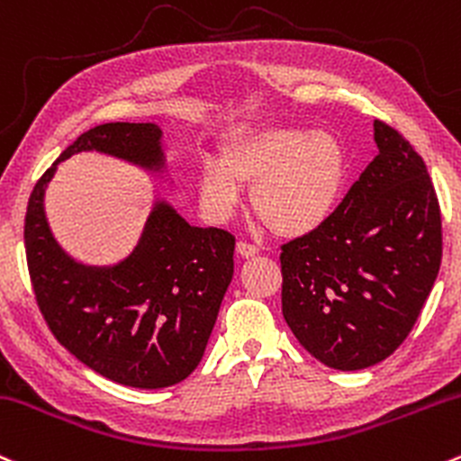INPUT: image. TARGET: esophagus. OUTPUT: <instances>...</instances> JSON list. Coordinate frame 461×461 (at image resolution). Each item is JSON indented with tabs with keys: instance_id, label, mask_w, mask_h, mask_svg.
Returning a JSON list of instances; mask_svg holds the SVG:
<instances>
[{
	"instance_id": "1",
	"label": "esophagus",
	"mask_w": 461,
	"mask_h": 461,
	"mask_svg": "<svg viewBox=\"0 0 461 461\" xmlns=\"http://www.w3.org/2000/svg\"><path fill=\"white\" fill-rule=\"evenodd\" d=\"M236 249H239V254L242 258H254L258 254V247L256 245H249V242H245V240H240Z\"/></svg>"
}]
</instances>
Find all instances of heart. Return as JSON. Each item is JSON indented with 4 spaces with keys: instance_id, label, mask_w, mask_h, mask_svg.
<instances>
[{
    "instance_id": "heart-1",
    "label": "heart",
    "mask_w": 461,
    "mask_h": 461,
    "mask_svg": "<svg viewBox=\"0 0 461 461\" xmlns=\"http://www.w3.org/2000/svg\"><path fill=\"white\" fill-rule=\"evenodd\" d=\"M348 176V155L330 131L304 126H258L230 135L219 161H205L196 196L214 222L230 221L251 185V207L273 234L295 239L328 221Z\"/></svg>"
}]
</instances>
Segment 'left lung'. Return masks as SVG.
<instances>
[{
    "label": "left lung",
    "mask_w": 461,
    "mask_h": 461,
    "mask_svg": "<svg viewBox=\"0 0 461 461\" xmlns=\"http://www.w3.org/2000/svg\"><path fill=\"white\" fill-rule=\"evenodd\" d=\"M374 157L323 225L282 245V315L323 366L381 363L411 332L442 262V216L422 157L374 120Z\"/></svg>",
    "instance_id": "left-lung-1"
}]
</instances>
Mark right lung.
Instances as JSON below:
<instances>
[{
  "label": "right lung",
  "instance_id": "obj_1",
  "mask_svg": "<svg viewBox=\"0 0 461 461\" xmlns=\"http://www.w3.org/2000/svg\"><path fill=\"white\" fill-rule=\"evenodd\" d=\"M104 153L149 173L164 170L161 129L109 122L89 129L45 170L25 212V258L34 297L52 335L89 370L120 385L170 387L203 358L234 276L236 239L192 227L157 201L140 242L111 267L76 262L50 231L43 196L57 166L78 153Z\"/></svg>",
  "mask_w": 461,
  "mask_h": 461
}]
</instances>
